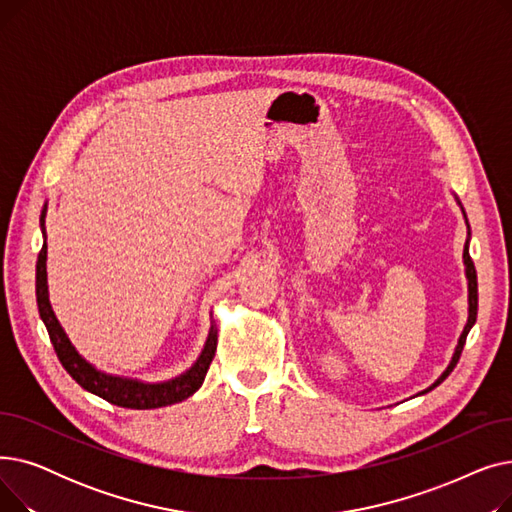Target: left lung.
Listing matches in <instances>:
<instances>
[{
  "mask_svg": "<svg viewBox=\"0 0 512 512\" xmlns=\"http://www.w3.org/2000/svg\"><path fill=\"white\" fill-rule=\"evenodd\" d=\"M454 199H456V203H459V207H461V211H463L465 224H467V242H465V249H463V263H465V278H467V290H469V317H467V324H465V328H463V332H461V336H459V342H456V346H454V353H452V359H450L448 367L442 371V375H440V378H438L432 386L421 390L417 396H421V394H425V392H429V390H434L436 386H440V384L448 378L450 371L456 367V363H459V357H461V353H463V346H465L467 334H469V330L475 326V319H477V274H475V265H473V261H471V255H469L471 230H469V222H467V213H465V209H463L459 197H454Z\"/></svg>",
  "mask_w": 512,
  "mask_h": 512,
  "instance_id": "obj_1",
  "label": "left lung"
}]
</instances>
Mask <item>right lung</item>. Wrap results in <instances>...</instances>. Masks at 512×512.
Returning a JSON list of instances; mask_svg holds the SVG:
<instances>
[{"instance_id": "add662e5", "label": "right lung", "mask_w": 512, "mask_h": 512, "mask_svg": "<svg viewBox=\"0 0 512 512\" xmlns=\"http://www.w3.org/2000/svg\"><path fill=\"white\" fill-rule=\"evenodd\" d=\"M45 213H47V203L43 205V211H41L43 249L37 259V284H35L37 286V305H39V315L49 332L51 344H53V348H56L58 359L64 365V369L87 392H91L107 402H112V405H116V407H124V409H139V411L159 409V407L176 405V402H182L188 396H193L201 388V384L205 380V373L213 361L215 348H218V328H215V321H211L207 340L203 344V351L197 357V361L172 380L143 382L137 378H124V375H114V373H105V371L97 369L93 363H89L83 355L76 351L74 344L70 342L68 334L64 332L62 324L58 321L56 313H53V309H51L49 288H47Z\"/></svg>"}]
</instances>
